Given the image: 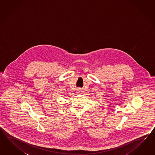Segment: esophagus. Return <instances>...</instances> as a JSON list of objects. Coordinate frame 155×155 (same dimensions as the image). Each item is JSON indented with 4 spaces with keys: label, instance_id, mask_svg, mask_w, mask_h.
Wrapping results in <instances>:
<instances>
[{
    "label": "esophagus",
    "instance_id": "1",
    "mask_svg": "<svg viewBox=\"0 0 155 155\" xmlns=\"http://www.w3.org/2000/svg\"><path fill=\"white\" fill-rule=\"evenodd\" d=\"M81 90H80V89H78V90H77V91H76V92H77L78 94H80V93L81 92Z\"/></svg>",
    "mask_w": 155,
    "mask_h": 155
}]
</instances>
